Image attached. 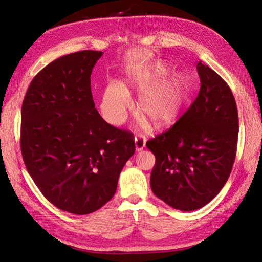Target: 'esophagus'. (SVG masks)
Here are the masks:
<instances>
[{
  "mask_svg": "<svg viewBox=\"0 0 262 262\" xmlns=\"http://www.w3.org/2000/svg\"><path fill=\"white\" fill-rule=\"evenodd\" d=\"M145 139L143 137H136L134 138V143H136V149L138 150H142L145 147Z\"/></svg>",
  "mask_w": 262,
  "mask_h": 262,
  "instance_id": "34e87169",
  "label": "esophagus"
}]
</instances>
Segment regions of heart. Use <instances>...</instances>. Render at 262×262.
Returning a JSON list of instances; mask_svg holds the SVG:
<instances>
[{"mask_svg":"<svg viewBox=\"0 0 262 262\" xmlns=\"http://www.w3.org/2000/svg\"><path fill=\"white\" fill-rule=\"evenodd\" d=\"M168 71V67L163 62L130 68L126 72L125 85L118 82L107 85L100 102L102 115L110 123H123L132 105L128 92L131 89L140 92L139 112L146 116L155 126L163 128L173 123L187 104L189 81L185 75L178 73L163 78Z\"/></svg>","mask_w":262,"mask_h":262,"instance_id":"1","label":"heart"}]
</instances>
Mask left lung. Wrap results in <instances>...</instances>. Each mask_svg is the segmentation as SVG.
Returning a JSON list of instances; mask_svg holds the SVG:
<instances>
[{
	"label": "left lung",
	"mask_w": 262,
	"mask_h": 262,
	"mask_svg": "<svg viewBox=\"0 0 262 262\" xmlns=\"http://www.w3.org/2000/svg\"><path fill=\"white\" fill-rule=\"evenodd\" d=\"M200 91L171 128L146 142L155 155L154 194L169 207L194 211L208 204L231 175L238 139V113L226 82L201 61Z\"/></svg>",
	"instance_id": "left-lung-1"
}]
</instances>
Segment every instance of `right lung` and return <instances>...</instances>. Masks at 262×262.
<instances>
[{"mask_svg":"<svg viewBox=\"0 0 262 262\" xmlns=\"http://www.w3.org/2000/svg\"><path fill=\"white\" fill-rule=\"evenodd\" d=\"M101 55L83 50L52 61L33 78L21 106L20 149L30 177L54 207L77 215L112 199L136 152L133 134L95 108L91 74Z\"/></svg>","mask_w":262,"mask_h":262,"instance_id":"right-lung-1","label":"right lung"}]
</instances>
